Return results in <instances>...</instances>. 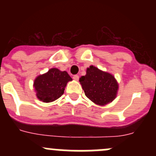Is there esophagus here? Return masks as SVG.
I'll return each mask as SVG.
<instances>
[{"label": "esophagus", "instance_id": "34e87169", "mask_svg": "<svg viewBox=\"0 0 156 156\" xmlns=\"http://www.w3.org/2000/svg\"><path fill=\"white\" fill-rule=\"evenodd\" d=\"M73 79L75 80V81H78V79H79V76H78V75H75L73 76Z\"/></svg>", "mask_w": 156, "mask_h": 156}]
</instances>
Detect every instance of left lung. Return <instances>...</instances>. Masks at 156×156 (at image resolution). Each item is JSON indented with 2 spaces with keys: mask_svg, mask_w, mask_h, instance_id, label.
Returning a JSON list of instances; mask_svg holds the SVG:
<instances>
[{
  "mask_svg": "<svg viewBox=\"0 0 156 156\" xmlns=\"http://www.w3.org/2000/svg\"><path fill=\"white\" fill-rule=\"evenodd\" d=\"M86 97L96 104L103 106L116 97L119 85L114 76L90 66L79 79Z\"/></svg>",
  "mask_w": 156,
  "mask_h": 156,
  "instance_id": "8db88e82",
  "label": "left lung"
}]
</instances>
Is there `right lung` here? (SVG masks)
Returning <instances> with one entry per match:
<instances>
[{
	"instance_id": "obj_1",
	"label": "right lung",
	"mask_w": 156,
	"mask_h": 156,
	"mask_svg": "<svg viewBox=\"0 0 156 156\" xmlns=\"http://www.w3.org/2000/svg\"><path fill=\"white\" fill-rule=\"evenodd\" d=\"M72 80L66 71L61 72L55 68L50 69L34 80L36 96L44 103L54 101L63 94L67 82Z\"/></svg>"
}]
</instances>
